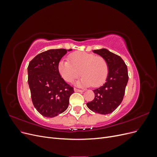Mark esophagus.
Wrapping results in <instances>:
<instances>
[{
	"label": "esophagus",
	"instance_id": "obj_1",
	"mask_svg": "<svg viewBox=\"0 0 157 157\" xmlns=\"http://www.w3.org/2000/svg\"><path fill=\"white\" fill-rule=\"evenodd\" d=\"M74 90H75V92H83L82 90H80V89H78L77 88H75Z\"/></svg>",
	"mask_w": 157,
	"mask_h": 157
}]
</instances>
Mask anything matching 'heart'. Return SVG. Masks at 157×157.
<instances>
[{
  "mask_svg": "<svg viewBox=\"0 0 157 157\" xmlns=\"http://www.w3.org/2000/svg\"><path fill=\"white\" fill-rule=\"evenodd\" d=\"M69 60L61 59L58 65L59 73L65 81L73 82L81 73L83 75L77 82L78 86L98 87L105 82L109 67L103 57L78 52L70 54Z\"/></svg>",
  "mask_w": 157,
  "mask_h": 157,
  "instance_id": "1",
  "label": "heart"
}]
</instances>
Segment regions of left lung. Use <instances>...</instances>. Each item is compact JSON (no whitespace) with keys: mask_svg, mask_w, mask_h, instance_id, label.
Segmentation results:
<instances>
[{"mask_svg":"<svg viewBox=\"0 0 157 157\" xmlns=\"http://www.w3.org/2000/svg\"><path fill=\"white\" fill-rule=\"evenodd\" d=\"M93 52L107 61L109 73L105 83L93 90L95 98L86 105L95 113L107 115L115 111L124 98L128 80V69L119 56L107 49L94 50Z\"/></svg>","mask_w":157,"mask_h":157,"instance_id":"obj_1","label":"left lung"}]
</instances>
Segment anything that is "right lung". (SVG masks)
Instances as JSON below:
<instances>
[{
	"mask_svg": "<svg viewBox=\"0 0 157 157\" xmlns=\"http://www.w3.org/2000/svg\"><path fill=\"white\" fill-rule=\"evenodd\" d=\"M70 50L52 49L33 58L27 67L28 84L33 105L46 117L58 116L67 109L72 86L61 78L58 65Z\"/></svg>",
	"mask_w": 157,
	"mask_h": 157,
	"instance_id": "right-lung-1",
	"label": "right lung"
}]
</instances>
